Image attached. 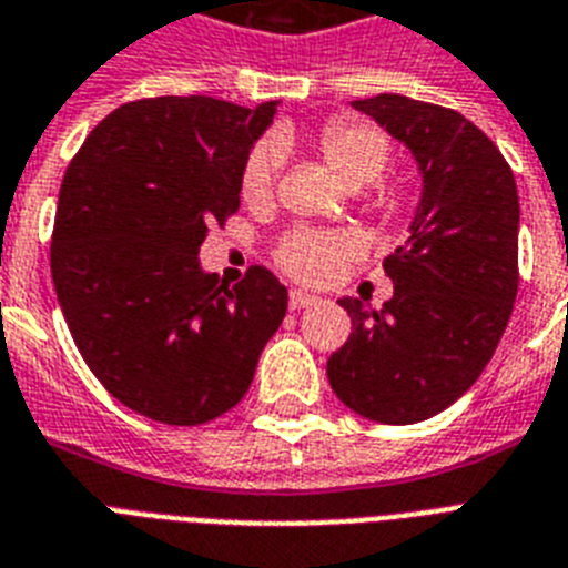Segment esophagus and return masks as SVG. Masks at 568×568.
Segmentation results:
<instances>
[{
    "mask_svg": "<svg viewBox=\"0 0 568 568\" xmlns=\"http://www.w3.org/2000/svg\"><path fill=\"white\" fill-rule=\"evenodd\" d=\"M315 303H317L315 294L297 292V288H294V292L288 294V306H292V308H308V306H315Z\"/></svg>",
    "mask_w": 568,
    "mask_h": 568,
    "instance_id": "esophagus-1",
    "label": "esophagus"
}]
</instances>
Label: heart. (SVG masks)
Here are the masks:
<instances>
[{
  "label": "heart",
  "mask_w": 568,
  "mask_h": 568,
  "mask_svg": "<svg viewBox=\"0 0 568 568\" xmlns=\"http://www.w3.org/2000/svg\"><path fill=\"white\" fill-rule=\"evenodd\" d=\"M288 140L260 142L247 154L242 169V195L247 204H262L274 192V180L280 172V145ZM317 151L329 165V172L347 189H364L376 183L385 174L390 160L388 136L373 124L353 122V119H335L324 124L317 133ZM358 244L349 236H294L283 244L280 262L288 274L303 283H329L353 256Z\"/></svg>",
  "instance_id": "b5f03b06"
}]
</instances>
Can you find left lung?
<instances>
[{"label": "left lung", "mask_w": 568, "mask_h": 568, "mask_svg": "<svg viewBox=\"0 0 568 568\" xmlns=\"http://www.w3.org/2000/svg\"><path fill=\"white\" fill-rule=\"evenodd\" d=\"M412 151L423 192L385 260L394 297H341L353 332L326 376L341 403L385 426L440 414L496 353L519 288V195L490 136L449 108L396 92L353 101Z\"/></svg>", "instance_id": "left-lung-1"}]
</instances>
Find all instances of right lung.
<instances>
[{
	"label": "right lung",
	"mask_w": 568,
	"mask_h": 568,
	"mask_svg": "<svg viewBox=\"0 0 568 568\" xmlns=\"http://www.w3.org/2000/svg\"><path fill=\"white\" fill-rule=\"evenodd\" d=\"M276 104L210 95L131 101L69 163L52 233V280L78 353L131 412L201 426L247 394L285 308L253 265L233 288L201 268L210 224L239 210L242 169Z\"/></svg>",
	"instance_id": "1"
}]
</instances>
